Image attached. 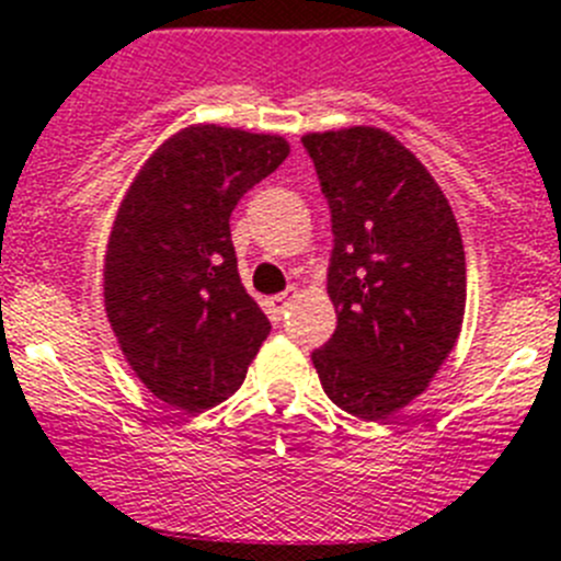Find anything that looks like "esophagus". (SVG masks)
Segmentation results:
<instances>
[{"mask_svg":"<svg viewBox=\"0 0 561 561\" xmlns=\"http://www.w3.org/2000/svg\"><path fill=\"white\" fill-rule=\"evenodd\" d=\"M295 297H297V291H295V289L284 291V295L270 297V300H266V311H270L272 317H280V314H284L286 309H289V304H291V300H295Z\"/></svg>","mask_w":561,"mask_h":561,"instance_id":"1","label":"esophagus"}]
</instances>
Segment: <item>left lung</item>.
<instances>
[{
	"label": "left lung",
	"instance_id": "left-lung-1",
	"mask_svg": "<svg viewBox=\"0 0 561 561\" xmlns=\"http://www.w3.org/2000/svg\"><path fill=\"white\" fill-rule=\"evenodd\" d=\"M331 207L336 331L311 354L336 408L379 421L430 388L458 342L466 252L447 196L410 148L374 126L311 131Z\"/></svg>",
	"mask_w": 561,
	"mask_h": 561
}]
</instances>
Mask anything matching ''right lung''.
Returning <instances> with one entry per match:
<instances>
[{
  "mask_svg": "<svg viewBox=\"0 0 561 561\" xmlns=\"http://www.w3.org/2000/svg\"><path fill=\"white\" fill-rule=\"evenodd\" d=\"M289 157L277 134L199 123L134 176L103 257V304L137 379L202 413L236 393L270 334L238 277L230 213Z\"/></svg>",
  "mask_w": 561,
  "mask_h": 561,
  "instance_id": "right-lung-1",
  "label": "right lung"
}]
</instances>
